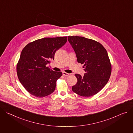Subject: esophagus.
Instances as JSON below:
<instances>
[{
    "label": "esophagus",
    "instance_id": "34e87169",
    "mask_svg": "<svg viewBox=\"0 0 133 133\" xmlns=\"http://www.w3.org/2000/svg\"><path fill=\"white\" fill-rule=\"evenodd\" d=\"M63 76H68L69 75V74L67 73L66 72H63Z\"/></svg>",
    "mask_w": 133,
    "mask_h": 133
}]
</instances>
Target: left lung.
<instances>
[{
  "instance_id": "left-lung-1",
  "label": "left lung",
  "mask_w": 133,
  "mask_h": 133,
  "mask_svg": "<svg viewBox=\"0 0 133 133\" xmlns=\"http://www.w3.org/2000/svg\"><path fill=\"white\" fill-rule=\"evenodd\" d=\"M68 40L85 71L83 77L75 74L77 83L72 90L81 96H93L103 89L110 76L111 66L107 52L99 43L83 37L68 36Z\"/></svg>"
}]
</instances>
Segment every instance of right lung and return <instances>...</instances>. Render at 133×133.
I'll use <instances>...</instances> for the list:
<instances>
[{
    "mask_svg": "<svg viewBox=\"0 0 133 133\" xmlns=\"http://www.w3.org/2000/svg\"><path fill=\"white\" fill-rule=\"evenodd\" d=\"M67 37L44 38L27 44L17 65L19 80L32 95L47 96L55 89L56 81L63 75L51 70L46 65L54 59L56 51L64 46Z\"/></svg>",
    "mask_w": 133,
    "mask_h": 133,
    "instance_id": "right-lung-1",
    "label": "right lung"
}]
</instances>
